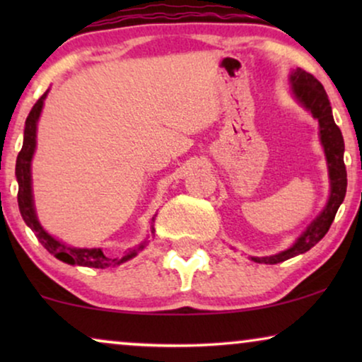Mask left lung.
<instances>
[{
	"label": "left lung",
	"instance_id": "8db88e82",
	"mask_svg": "<svg viewBox=\"0 0 362 362\" xmlns=\"http://www.w3.org/2000/svg\"><path fill=\"white\" fill-rule=\"evenodd\" d=\"M288 81L291 83V93H293L295 100L318 120L320 141L325 150L326 165H328L329 197L323 211L301 232L298 239L293 242V245L269 257H250L257 264H280V262L288 260L291 257L305 254L311 247L318 244L326 232L329 230L331 222L334 221L336 212H338L341 202L344 201L346 186H348V175H346L344 166V140L338 125L334 123L333 112H331L328 95H326L323 86L318 82V78H315L311 74L300 67L291 71Z\"/></svg>",
	"mask_w": 362,
	"mask_h": 362
}]
</instances>
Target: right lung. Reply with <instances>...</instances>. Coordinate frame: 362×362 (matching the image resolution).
<instances>
[{"mask_svg": "<svg viewBox=\"0 0 362 362\" xmlns=\"http://www.w3.org/2000/svg\"><path fill=\"white\" fill-rule=\"evenodd\" d=\"M49 90L42 93V97L34 103V107L29 112L26 118V125H24V140L23 148L19 151L18 160H16V180H18V206L19 212H21L24 222L28 227H31V230L36 234L39 242L44 245L49 254H52L56 259L62 260L64 264L69 265H81V267H92V269H107V267L123 264V262L130 260L135 257L138 252L145 249L148 240H143L138 245L136 250H132L130 254L123 257V259H112L103 254L102 249H78V247L66 245L64 242L57 240L56 237H52L49 232L41 226V222L37 221L36 216V207H34V197H33V177H31V161L36 151V132H37V122L41 117L44 100H46ZM156 214L151 217V234L155 232L153 222H155Z\"/></svg>", "mask_w": 362, "mask_h": 362, "instance_id": "1", "label": "right lung"}]
</instances>
